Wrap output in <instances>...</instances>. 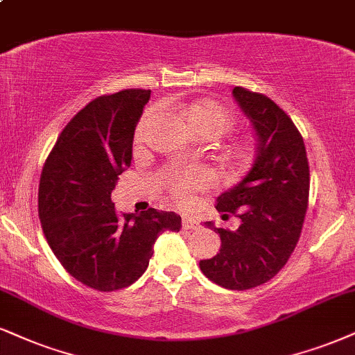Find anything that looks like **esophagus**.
I'll return each instance as SVG.
<instances>
[{
    "instance_id": "esophagus-1",
    "label": "esophagus",
    "mask_w": 355,
    "mask_h": 355,
    "mask_svg": "<svg viewBox=\"0 0 355 355\" xmlns=\"http://www.w3.org/2000/svg\"><path fill=\"white\" fill-rule=\"evenodd\" d=\"M182 227H184V229H199V222L196 220L194 217L184 216L182 217Z\"/></svg>"
}]
</instances>
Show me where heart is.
<instances>
[{
  "mask_svg": "<svg viewBox=\"0 0 355 355\" xmlns=\"http://www.w3.org/2000/svg\"><path fill=\"white\" fill-rule=\"evenodd\" d=\"M159 115V108L153 107L144 113L135 131V141L143 143L150 126ZM186 125L202 139H217L229 133L235 125V116L224 103L214 98H202L187 105L181 110ZM225 157L234 166L245 168L255 157V144L250 138H240L232 141L225 150ZM168 184L179 200H186L192 191L209 189L214 184L212 174L204 168L173 171L168 178Z\"/></svg>",
  "mask_w": 355,
  "mask_h": 355,
  "instance_id": "b5f03b06",
  "label": "heart"
}]
</instances>
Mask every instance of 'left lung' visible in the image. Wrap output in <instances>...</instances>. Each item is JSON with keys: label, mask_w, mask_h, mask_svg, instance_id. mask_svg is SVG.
<instances>
[{"label": "left lung", "mask_w": 355, "mask_h": 355, "mask_svg": "<svg viewBox=\"0 0 355 355\" xmlns=\"http://www.w3.org/2000/svg\"><path fill=\"white\" fill-rule=\"evenodd\" d=\"M257 135V157L247 176L217 198L224 218H240L220 235V250L200 260V271L227 290H250L275 277L298 243L309 199V164L301 133L290 116L263 94L232 90Z\"/></svg>", "instance_id": "8db88e82"}]
</instances>
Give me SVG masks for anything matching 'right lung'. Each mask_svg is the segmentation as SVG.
<instances>
[{
  "label": "right lung",
  "mask_w": 355,
  "mask_h": 355,
  "mask_svg": "<svg viewBox=\"0 0 355 355\" xmlns=\"http://www.w3.org/2000/svg\"><path fill=\"white\" fill-rule=\"evenodd\" d=\"M151 90L102 95L65 125L44 163L39 218L57 260L97 291L130 286L148 268L164 230L179 232L176 212L115 211L112 191L131 164L137 123Z\"/></svg>",
  "instance_id": "add662e5"
}]
</instances>
